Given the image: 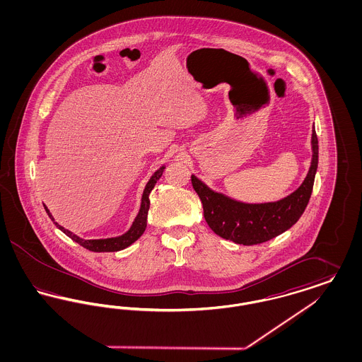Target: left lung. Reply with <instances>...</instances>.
<instances>
[{"mask_svg":"<svg viewBox=\"0 0 362 362\" xmlns=\"http://www.w3.org/2000/svg\"><path fill=\"white\" fill-rule=\"evenodd\" d=\"M317 160L319 145L313 129L308 175L298 189L278 202L243 204L211 191L194 175L191 183L202 202L207 225L216 235L243 245H254L276 238L298 221L310 202Z\"/></svg>","mask_w":362,"mask_h":362,"instance_id":"left-lung-1","label":"left lung"}]
</instances>
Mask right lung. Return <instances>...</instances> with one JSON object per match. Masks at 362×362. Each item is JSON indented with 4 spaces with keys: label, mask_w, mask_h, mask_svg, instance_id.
<instances>
[{
    "label": "right lung",
    "mask_w": 362,
    "mask_h": 362,
    "mask_svg": "<svg viewBox=\"0 0 362 362\" xmlns=\"http://www.w3.org/2000/svg\"><path fill=\"white\" fill-rule=\"evenodd\" d=\"M163 171H164V167H161L160 170H157V171L153 173V176L151 177V180L148 182L146 187L144 189V194H142L141 209H139V211H138L137 217H136L134 223L132 225V228H130L124 235H122V236L111 238V239H99V240H84V239H80L78 236L73 235L70 230L65 229L64 226H61V225H58L57 223H54V224L57 225L66 236H69L71 240L78 243L80 245H83L84 248L89 250V251H93V252H114V251L124 250L126 247H129L130 244H133L134 241L139 239V236L144 233V230H145V228H146L148 210H149V205H151L149 194H151V191L155 187L157 180L161 177ZM43 206H45V205H43ZM45 209H46L49 217L54 221L52 213L49 211V209L46 206H45Z\"/></svg>",
    "instance_id": "obj_1"
}]
</instances>
